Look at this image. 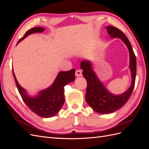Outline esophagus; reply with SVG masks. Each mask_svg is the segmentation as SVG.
I'll return each instance as SVG.
<instances>
[{"label": "esophagus", "mask_w": 149, "mask_h": 149, "mask_svg": "<svg viewBox=\"0 0 149 149\" xmlns=\"http://www.w3.org/2000/svg\"><path fill=\"white\" fill-rule=\"evenodd\" d=\"M75 74H76V76H77V77H79V76H81L82 75V71H81V70H76Z\"/></svg>", "instance_id": "34e87169"}]
</instances>
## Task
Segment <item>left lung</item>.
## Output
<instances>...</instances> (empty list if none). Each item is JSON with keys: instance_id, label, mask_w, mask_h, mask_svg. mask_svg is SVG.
<instances>
[{"instance_id": "obj_1", "label": "left lung", "mask_w": 149, "mask_h": 149, "mask_svg": "<svg viewBox=\"0 0 149 149\" xmlns=\"http://www.w3.org/2000/svg\"><path fill=\"white\" fill-rule=\"evenodd\" d=\"M106 29L111 37L120 38L127 46L129 52V67L132 79V83L127 91L119 95H114L108 91L99 80L93 70L91 62L86 60L81 62V68L83 70V75L87 81L86 101L94 111L100 114L112 113L127 102L134 88L136 76V57L129 40L123 31L118 28L108 26Z\"/></svg>"}]
</instances>
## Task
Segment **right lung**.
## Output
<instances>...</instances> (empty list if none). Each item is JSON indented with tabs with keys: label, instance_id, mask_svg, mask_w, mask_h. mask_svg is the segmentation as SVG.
Instances as JSON below:
<instances>
[{
	"label": "right lung",
	"instance_id": "obj_1",
	"mask_svg": "<svg viewBox=\"0 0 149 149\" xmlns=\"http://www.w3.org/2000/svg\"><path fill=\"white\" fill-rule=\"evenodd\" d=\"M44 30L45 29L42 27H35L28 30L17 45L30 34L43 32ZM12 71L18 91L24 102L34 113L42 118H46L55 116L59 112L65 102V86L74 81L75 78L74 69L61 71L51 86L40 91L37 96L30 97L26 94L25 89L18 83L13 71Z\"/></svg>",
	"mask_w": 149,
	"mask_h": 149
}]
</instances>
